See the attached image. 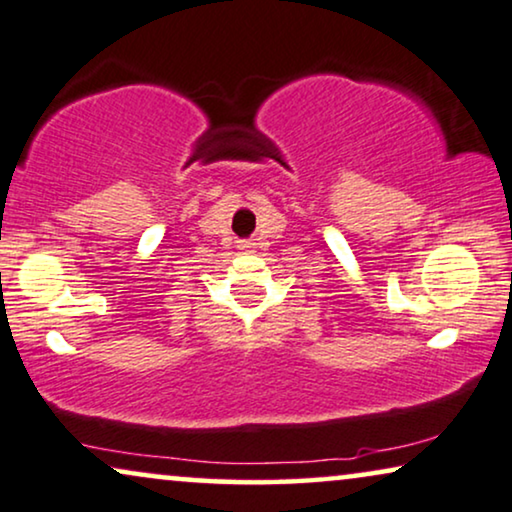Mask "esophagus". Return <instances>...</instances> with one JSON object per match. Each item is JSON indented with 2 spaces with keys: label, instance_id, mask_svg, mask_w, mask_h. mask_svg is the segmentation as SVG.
<instances>
[{
  "label": "esophagus",
  "instance_id": "1",
  "mask_svg": "<svg viewBox=\"0 0 512 512\" xmlns=\"http://www.w3.org/2000/svg\"><path fill=\"white\" fill-rule=\"evenodd\" d=\"M241 248H243V250H250V248H252V243H250V241H243V243H241Z\"/></svg>",
  "mask_w": 512,
  "mask_h": 512
}]
</instances>
